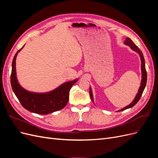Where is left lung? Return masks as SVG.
Masks as SVG:
<instances>
[{"label":"left lung","mask_w":158,"mask_h":158,"mask_svg":"<svg viewBox=\"0 0 158 158\" xmlns=\"http://www.w3.org/2000/svg\"><path fill=\"white\" fill-rule=\"evenodd\" d=\"M125 44L130 47L132 50L136 52L139 55V56L140 57L141 70H142V80H141L140 86L139 88V89H138L136 97H135V99H134L130 105H128V106H126L125 107H124V108H123L120 110H118V111H124V110L129 109V108H131L134 106H135V105L138 103V102L139 101L141 96H142V94L143 92H144V88H145L146 85V82H147V73H146V67H145V60H144V55H143V54H142V52L139 49V48H138V47L135 44H134L133 41L130 39V38H128V37L126 38V40L125 41ZM89 94H90L91 99H92V102H94L93 94H92V88H91V87L89 88Z\"/></svg>","instance_id":"8db88e82"}]
</instances>
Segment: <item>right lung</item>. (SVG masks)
<instances>
[{"mask_svg":"<svg viewBox=\"0 0 158 158\" xmlns=\"http://www.w3.org/2000/svg\"><path fill=\"white\" fill-rule=\"evenodd\" d=\"M23 47L14 56L10 76L11 86L19 102L29 111L40 114H49L63 109L68 103L70 89L78 79L64 82L48 92L36 93L26 90L19 84L16 70V56Z\"/></svg>","mask_w":158,"mask_h":158,"instance_id":"right-lung-1","label":"right lung"}]
</instances>
